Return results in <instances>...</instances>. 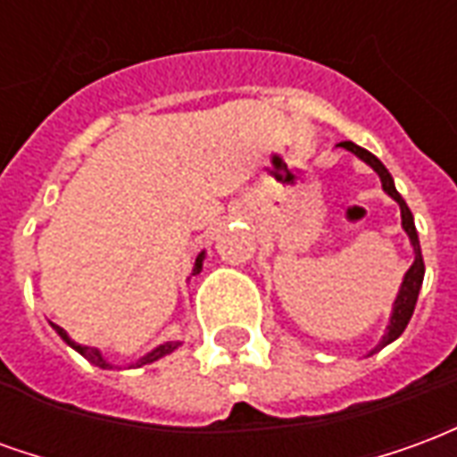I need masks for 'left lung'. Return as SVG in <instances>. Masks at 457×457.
<instances>
[{
	"instance_id": "8db88e82",
	"label": "left lung",
	"mask_w": 457,
	"mask_h": 457,
	"mask_svg": "<svg viewBox=\"0 0 457 457\" xmlns=\"http://www.w3.org/2000/svg\"><path fill=\"white\" fill-rule=\"evenodd\" d=\"M340 146L347 151H353L354 156H360L364 163H370V166H372V169L379 173V179H382V188L386 190V193H389V195H392V198L399 203V208H402V225H403V229H406L409 239H411L413 252H416V259H413L411 269L406 271L402 288H399V296H396V301H394L392 323H389V328H386V336H384L382 343H379V347H384V345L394 343L396 337L402 336L403 328L409 326V320H411V316H413L416 298H419V291H421V284H423V271H426V267H423V257H421V245H419V235H416V225H413L411 210H409V205L403 203L402 195L396 193L392 176H389V170L384 169L382 161L377 159L374 154H370L367 149H362V146L353 144V141H343ZM379 347H377V350H379ZM377 350H372V353H377Z\"/></svg>"
}]
</instances>
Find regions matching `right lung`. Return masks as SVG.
<instances>
[{
    "instance_id": "add662e5",
    "label": "right lung",
    "mask_w": 457,
    "mask_h": 457,
    "mask_svg": "<svg viewBox=\"0 0 457 457\" xmlns=\"http://www.w3.org/2000/svg\"><path fill=\"white\" fill-rule=\"evenodd\" d=\"M200 269H203V254H198V259H195V267H193V274H198ZM54 328H55V333L63 337L65 343L71 345V347H75L78 353L83 354L87 362H93L95 367H103V370H107V367H112V364H110V362H104V357H103V354H100V350H95V347H87V345L73 343V340L68 337V333H65L63 328H61V326H54ZM179 345L180 343H163V345H159V347H156V350H151V353L146 354V357H141L139 362H137V367H141V364L156 362V360H159V357H163V354L173 353V350H176Z\"/></svg>"
}]
</instances>
